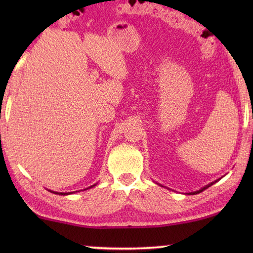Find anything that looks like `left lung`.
Segmentation results:
<instances>
[{"label":"left lung","instance_id":"obj_1","mask_svg":"<svg viewBox=\"0 0 253 253\" xmlns=\"http://www.w3.org/2000/svg\"><path fill=\"white\" fill-rule=\"evenodd\" d=\"M220 179V178H219ZM219 179H216V181H214V182H212V183H210V184H207V185H205L204 186V188H202L200 190H198V191H195V192H191V193H189V195H197V193H199V192H202V191H204V190H206L207 188H210L211 185H213L214 183H216L217 181H219Z\"/></svg>","mask_w":253,"mask_h":253}]
</instances>
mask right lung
Masks as SVG:
<instances>
[{"instance_id": "obj_1", "label": "right lung", "mask_w": 253, "mask_h": 253, "mask_svg": "<svg viewBox=\"0 0 253 253\" xmlns=\"http://www.w3.org/2000/svg\"><path fill=\"white\" fill-rule=\"evenodd\" d=\"M96 184H94V185H91L89 186V188H87V189H91V188H93V186H95ZM86 190V189H85ZM50 192H53V193H55V195H61V196H68V195H72V193L74 192H77V191H74V192H56V191H51V190H49Z\"/></svg>"}]
</instances>
